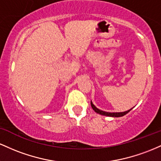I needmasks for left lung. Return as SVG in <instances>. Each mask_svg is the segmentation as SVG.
<instances>
[{"instance_id":"8db88e82","label":"left lung","mask_w":161,"mask_h":161,"mask_svg":"<svg viewBox=\"0 0 161 161\" xmlns=\"http://www.w3.org/2000/svg\"><path fill=\"white\" fill-rule=\"evenodd\" d=\"M90 104H91V106L92 108H93V109L97 113H99V114L100 115H106V116H111V117H121V116H123V115L127 114L129 112H130L131 110V109H130L129 110H128V111H125V112H122V113H108V112H105V111H103V110H100L98 108H97L93 104V103H92V101L90 102Z\"/></svg>"}]
</instances>
